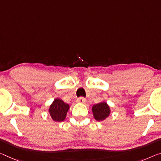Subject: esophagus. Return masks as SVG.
Segmentation results:
<instances>
[{"instance_id": "34e87169", "label": "esophagus", "mask_w": 161, "mask_h": 161, "mask_svg": "<svg viewBox=\"0 0 161 161\" xmlns=\"http://www.w3.org/2000/svg\"><path fill=\"white\" fill-rule=\"evenodd\" d=\"M76 102L79 103H85L86 102V99L83 97H79L77 99H76Z\"/></svg>"}]
</instances>
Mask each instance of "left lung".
Segmentation results:
<instances>
[{
  "mask_svg": "<svg viewBox=\"0 0 161 161\" xmlns=\"http://www.w3.org/2000/svg\"><path fill=\"white\" fill-rule=\"evenodd\" d=\"M92 110L94 118L97 121H103L105 119L110 113V109L106 103H100L94 104Z\"/></svg>",
  "mask_w": 161,
  "mask_h": 161,
  "instance_id": "left-lung-1",
  "label": "left lung"
}]
</instances>
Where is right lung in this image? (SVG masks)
<instances>
[{"mask_svg": "<svg viewBox=\"0 0 161 161\" xmlns=\"http://www.w3.org/2000/svg\"><path fill=\"white\" fill-rule=\"evenodd\" d=\"M69 109V104L60 99H55L50 105L49 113L52 118L56 122H62L65 119L67 111Z\"/></svg>", "mask_w": 161, "mask_h": 161, "instance_id": "1", "label": "right lung"}]
</instances>
